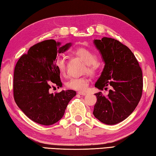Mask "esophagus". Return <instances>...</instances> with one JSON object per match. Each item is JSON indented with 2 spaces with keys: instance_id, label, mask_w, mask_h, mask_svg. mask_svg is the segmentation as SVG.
I'll return each mask as SVG.
<instances>
[{
  "instance_id": "obj_1",
  "label": "esophagus",
  "mask_w": 156,
  "mask_h": 156,
  "mask_svg": "<svg viewBox=\"0 0 156 156\" xmlns=\"http://www.w3.org/2000/svg\"><path fill=\"white\" fill-rule=\"evenodd\" d=\"M78 94L79 95H81V96H85L87 94V92H83V91H78Z\"/></svg>"
}]
</instances>
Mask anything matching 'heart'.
<instances>
[{"label":"heart","instance_id":"b5f03b06","mask_svg":"<svg viewBox=\"0 0 156 156\" xmlns=\"http://www.w3.org/2000/svg\"><path fill=\"white\" fill-rule=\"evenodd\" d=\"M74 54L86 63L84 72L91 75H94L96 73L100 67V62L96 59V55L93 51L86 48H78L75 50ZM56 65L60 74L65 75L67 71L65 57H58L56 60ZM66 86L73 90L84 91L87 90L89 87V79L86 77L72 78L66 83Z\"/></svg>","mask_w":156,"mask_h":156}]
</instances>
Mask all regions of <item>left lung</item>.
Returning a JSON list of instances; mask_svg holds the SVG:
<instances>
[{
	"label": "left lung",
	"instance_id": "left-lung-1",
	"mask_svg": "<svg viewBox=\"0 0 156 156\" xmlns=\"http://www.w3.org/2000/svg\"><path fill=\"white\" fill-rule=\"evenodd\" d=\"M94 43L102 55L105 67L95 84L100 90L112 87L109 94H95L94 115L106 125H115L129 117L140 100L143 80L138 60L127 47L112 38L103 37Z\"/></svg>",
	"mask_w": 156,
	"mask_h": 156
}]
</instances>
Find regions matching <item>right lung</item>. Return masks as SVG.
<instances>
[{"label":"right lung","instance_id":"obj_1","mask_svg":"<svg viewBox=\"0 0 156 156\" xmlns=\"http://www.w3.org/2000/svg\"><path fill=\"white\" fill-rule=\"evenodd\" d=\"M72 43L60 46L54 40L42 41L31 47L16 65L14 98L27 117L36 123L51 125L64 115L66 108L76 96L73 90L50 94L54 85L61 87L60 72L56 65L58 54L69 48Z\"/></svg>","mask_w":156,"mask_h":156}]
</instances>
